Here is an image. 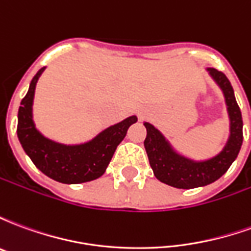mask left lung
I'll return each instance as SVG.
<instances>
[{
    "instance_id": "left-lung-1",
    "label": "left lung",
    "mask_w": 251,
    "mask_h": 251,
    "mask_svg": "<svg viewBox=\"0 0 251 251\" xmlns=\"http://www.w3.org/2000/svg\"><path fill=\"white\" fill-rule=\"evenodd\" d=\"M207 71L223 91L230 118V137L219 154L204 161H195L181 156L172 148L168 140L161 134V131L149 122H144L147 127V138L144 141V147L153 174L161 183L175 188L191 189L204 187L216 181L226 174L242 147V114L234 97L231 83L223 72L215 68H207Z\"/></svg>"
}]
</instances>
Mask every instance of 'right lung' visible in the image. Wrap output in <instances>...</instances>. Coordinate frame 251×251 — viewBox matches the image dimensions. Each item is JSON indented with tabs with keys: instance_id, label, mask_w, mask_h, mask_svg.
I'll return each mask as SVG.
<instances>
[{
	"instance_id": "right-lung-1",
	"label": "right lung",
	"mask_w": 251,
	"mask_h": 251,
	"mask_svg": "<svg viewBox=\"0 0 251 251\" xmlns=\"http://www.w3.org/2000/svg\"><path fill=\"white\" fill-rule=\"evenodd\" d=\"M46 70L43 67L29 84V90L19 109L17 136L28 154L41 172L64 184H79L100 177L111 161L115 149L125 138L129 126L137 122L131 115L120 124L110 126L91 141L79 145H64L47 138L36 129L32 118V104L36 83Z\"/></svg>"
}]
</instances>
